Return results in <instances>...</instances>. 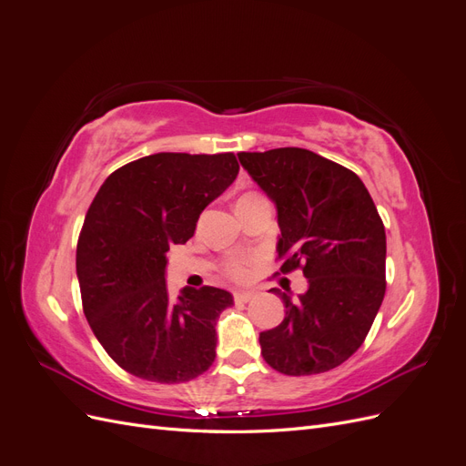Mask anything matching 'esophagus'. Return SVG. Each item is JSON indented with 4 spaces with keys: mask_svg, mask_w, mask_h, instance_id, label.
Here are the masks:
<instances>
[{
    "mask_svg": "<svg viewBox=\"0 0 466 466\" xmlns=\"http://www.w3.org/2000/svg\"><path fill=\"white\" fill-rule=\"evenodd\" d=\"M233 298H235V301H238V303H247V301H250L252 298H255V291L237 289V291L233 293Z\"/></svg>",
    "mask_w": 466,
    "mask_h": 466,
    "instance_id": "34e87169",
    "label": "esophagus"
}]
</instances>
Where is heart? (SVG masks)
Wrapping results in <instances>:
<instances>
[{"mask_svg": "<svg viewBox=\"0 0 466 466\" xmlns=\"http://www.w3.org/2000/svg\"><path fill=\"white\" fill-rule=\"evenodd\" d=\"M252 260L250 258H235L228 264V274L235 279H245L250 272Z\"/></svg>", "mask_w": 466, "mask_h": 466, "instance_id": "1", "label": "heart"}]
</instances>
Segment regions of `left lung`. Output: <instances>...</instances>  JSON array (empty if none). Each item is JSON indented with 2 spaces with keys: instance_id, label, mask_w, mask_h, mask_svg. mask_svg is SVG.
<instances>
[{
  "instance_id": "left-lung-1",
  "label": "left lung",
  "mask_w": 466,
  "mask_h": 466,
  "mask_svg": "<svg viewBox=\"0 0 466 466\" xmlns=\"http://www.w3.org/2000/svg\"><path fill=\"white\" fill-rule=\"evenodd\" d=\"M278 209L279 270L301 268L299 299L278 288L286 317L260 332L262 358L284 375L338 368L363 344L385 298L387 237L371 196L350 168L301 147L238 153Z\"/></svg>"
}]
</instances>
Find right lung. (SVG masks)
<instances>
[{"instance_id": "add662e5", "label": "right lung", "mask_w": 466, "mask_h": 466, "mask_svg": "<svg viewBox=\"0 0 466 466\" xmlns=\"http://www.w3.org/2000/svg\"><path fill=\"white\" fill-rule=\"evenodd\" d=\"M237 173L233 153H155L120 167L98 188L77 241L83 313L128 373L171 385L214 363L216 322L233 295L204 286L171 299L167 252L188 241Z\"/></svg>"}]
</instances>
